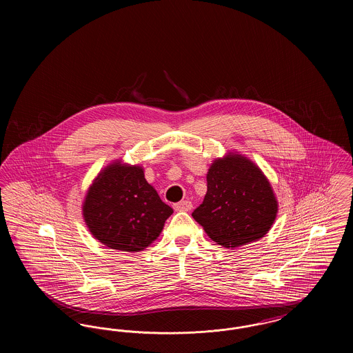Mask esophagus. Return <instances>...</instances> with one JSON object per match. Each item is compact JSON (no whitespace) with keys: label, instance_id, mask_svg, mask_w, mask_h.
<instances>
[{"label":"esophagus","instance_id":"34e87169","mask_svg":"<svg viewBox=\"0 0 353 353\" xmlns=\"http://www.w3.org/2000/svg\"><path fill=\"white\" fill-rule=\"evenodd\" d=\"M192 202L188 201V200H185V201L177 202V203H174L173 205V208H174V210H177V212H189L190 209H192Z\"/></svg>","mask_w":353,"mask_h":353}]
</instances>
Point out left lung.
I'll use <instances>...</instances> for the list:
<instances>
[{"label":"left lung","mask_w":353,"mask_h":353,"mask_svg":"<svg viewBox=\"0 0 353 353\" xmlns=\"http://www.w3.org/2000/svg\"><path fill=\"white\" fill-rule=\"evenodd\" d=\"M208 192L194 209L206 234L234 249L266 234L276 217L278 202L265 174L241 154L216 160L208 172Z\"/></svg>","instance_id":"obj_1"}]
</instances>
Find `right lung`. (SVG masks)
Instances as JSON below:
<instances>
[{
  "mask_svg": "<svg viewBox=\"0 0 353 353\" xmlns=\"http://www.w3.org/2000/svg\"><path fill=\"white\" fill-rule=\"evenodd\" d=\"M173 209L161 201L140 167L111 164L90 186L83 217L103 245L140 252L160 235Z\"/></svg>",
  "mask_w": 353,
  "mask_h": 353,
  "instance_id": "1",
  "label": "right lung"
}]
</instances>
